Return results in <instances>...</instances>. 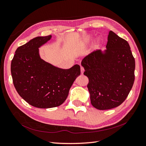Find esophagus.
Returning <instances> with one entry per match:
<instances>
[{
	"instance_id": "obj_1",
	"label": "esophagus",
	"mask_w": 146,
	"mask_h": 146,
	"mask_svg": "<svg viewBox=\"0 0 146 146\" xmlns=\"http://www.w3.org/2000/svg\"><path fill=\"white\" fill-rule=\"evenodd\" d=\"M80 69H81V73H82V74H84V71H85V69H84V68H83V67H81Z\"/></svg>"
}]
</instances>
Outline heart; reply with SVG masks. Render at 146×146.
I'll use <instances>...</instances> for the list:
<instances>
[{
	"instance_id": "1",
	"label": "heart",
	"mask_w": 146,
	"mask_h": 146,
	"mask_svg": "<svg viewBox=\"0 0 146 146\" xmlns=\"http://www.w3.org/2000/svg\"><path fill=\"white\" fill-rule=\"evenodd\" d=\"M79 45H80V44H79V45H77V46H79ZM98 46H99V44H98Z\"/></svg>"
}]
</instances>
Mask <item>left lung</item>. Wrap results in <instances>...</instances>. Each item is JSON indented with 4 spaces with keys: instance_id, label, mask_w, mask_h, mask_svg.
I'll return each mask as SVG.
<instances>
[{
    "instance_id": "left-lung-1",
    "label": "left lung",
    "mask_w": 146,
    "mask_h": 146,
    "mask_svg": "<svg viewBox=\"0 0 146 146\" xmlns=\"http://www.w3.org/2000/svg\"><path fill=\"white\" fill-rule=\"evenodd\" d=\"M106 48L104 54L97 50L82 61L91 103L99 110L120 106L135 81V60L128 42L110 31Z\"/></svg>"
}]
</instances>
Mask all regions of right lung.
<instances>
[{
    "mask_svg": "<svg viewBox=\"0 0 146 146\" xmlns=\"http://www.w3.org/2000/svg\"><path fill=\"white\" fill-rule=\"evenodd\" d=\"M52 37L50 35L35 37L19 46L11 63L13 85L18 93L35 108L46 109L61 105L68 97L80 67L62 69L40 58L38 47Z\"/></svg>",
    "mask_w": 146,
    "mask_h": 146,
    "instance_id": "right-lung-1",
    "label": "right lung"
}]
</instances>
